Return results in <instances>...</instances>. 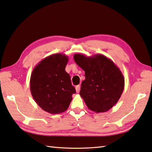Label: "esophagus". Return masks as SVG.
Instances as JSON below:
<instances>
[{
  "mask_svg": "<svg viewBox=\"0 0 152 152\" xmlns=\"http://www.w3.org/2000/svg\"><path fill=\"white\" fill-rule=\"evenodd\" d=\"M80 90V86H76V93H79Z\"/></svg>",
  "mask_w": 152,
  "mask_h": 152,
  "instance_id": "obj_1",
  "label": "esophagus"
}]
</instances>
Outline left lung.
Listing matches in <instances>:
<instances>
[{
	"instance_id": "obj_1",
	"label": "left lung",
	"mask_w": 152,
	"mask_h": 152,
	"mask_svg": "<svg viewBox=\"0 0 152 152\" xmlns=\"http://www.w3.org/2000/svg\"><path fill=\"white\" fill-rule=\"evenodd\" d=\"M74 60L85 72L80 95L90 111H109L118 102L124 88V78L117 65L105 55L74 54Z\"/></svg>"
}]
</instances>
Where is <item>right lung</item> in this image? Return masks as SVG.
Here are the masks:
<instances>
[{"label": "right lung", "instance_id": "1", "mask_svg": "<svg viewBox=\"0 0 152 152\" xmlns=\"http://www.w3.org/2000/svg\"><path fill=\"white\" fill-rule=\"evenodd\" d=\"M68 57L56 53L47 56L35 66L30 78V91L43 111L58 114L68 109L76 90L66 71Z\"/></svg>", "mask_w": 152, "mask_h": 152}]
</instances>
